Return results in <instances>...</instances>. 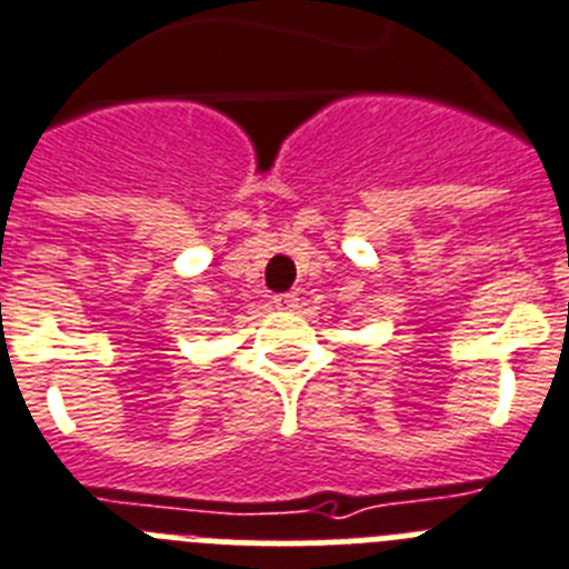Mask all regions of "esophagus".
Returning a JSON list of instances; mask_svg holds the SVG:
<instances>
[{
    "label": "esophagus",
    "instance_id": "1",
    "mask_svg": "<svg viewBox=\"0 0 569 569\" xmlns=\"http://www.w3.org/2000/svg\"><path fill=\"white\" fill-rule=\"evenodd\" d=\"M298 295H295V291H286V295H274V300H271V303L278 306V309H295V306H298Z\"/></svg>",
    "mask_w": 569,
    "mask_h": 569
}]
</instances>
